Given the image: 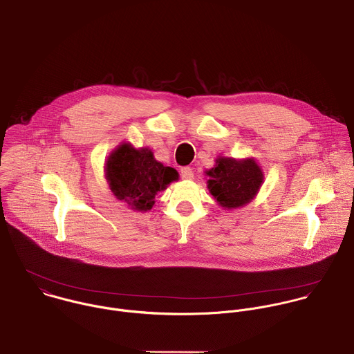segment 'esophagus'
I'll use <instances>...</instances> for the list:
<instances>
[{
    "label": "esophagus",
    "mask_w": 354,
    "mask_h": 354,
    "mask_svg": "<svg viewBox=\"0 0 354 354\" xmlns=\"http://www.w3.org/2000/svg\"><path fill=\"white\" fill-rule=\"evenodd\" d=\"M180 174H181V178H184V180H192V178H194V170H192V167H189V166L181 167Z\"/></svg>",
    "instance_id": "obj_1"
}]
</instances>
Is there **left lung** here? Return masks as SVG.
<instances>
[{
    "mask_svg": "<svg viewBox=\"0 0 354 354\" xmlns=\"http://www.w3.org/2000/svg\"><path fill=\"white\" fill-rule=\"evenodd\" d=\"M210 180V194L225 209H235L248 203L262 184V171L254 159L235 160L218 158L216 167L206 173Z\"/></svg>",
    "mask_w": 354,
    "mask_h": 354,
    "instance_id": "8db88e82",
    "label": "left lung"
}]
</instances>
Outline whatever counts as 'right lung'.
Masks as SVG:
<instances>
[{
    "label": "right lung",
    "instance_id": "add662e5",
    "mask_svg": "<svg viewBox=\"0 0 354 354\" xmlns=\"http://www.w3.org/2000/svg\"><path fill=\"white\" fill-rule=\"evenodd\" d=\"M107 180L119 201L136 210H149L158 192L178 178V173L155 160L148 148L134 149L122 144L107 160Z\"/></svg>",
    "mask_w": 354,
    "mask_h": 354
}]
</instances>
